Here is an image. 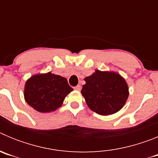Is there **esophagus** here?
<instances>
[{
    "label": "esophagus",
    "instance_id": "esophagus-1",
    "mask_svg": "<svg viewBox=\"0 0 158 158\" xmlns=\"http://www.w3.org/2000/svg\"><path fill=\"white\" fill-rule=\"evenodd\" d=\"M73 89H74L75 90H77V91H80V90H81V85H77V86H75V87L73 88Z\"/></svg>",
    "mask_w": 158,
    "mask_h": 158
}]
</instances>
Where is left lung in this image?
I'll use <instances>...</instances> for the list:
<instances>
[{
    "instance_id": "8db88e82",
    "label": "left lung",
    "mask_w": 158,
    "mask_h": 158,
    "mask_svg": "<svg viewBox=\"0 0 158 158\" xmlns=\"http://www.w3.org/2000/svg\"><path fill=\"white\" fill-rule=\"evenodd\" d=\"M85 81L86 84L82 87V96L89 108L99 115L117 112L127 100V85L118 73L96 70Z\"/></svg>"
}]
</instances>
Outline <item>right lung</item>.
I'll use <instances>...</instances> for the list:
<instances>
[{"label":"right lung","instance_id":"obj_1","mask_svg":"<svg viewBox=\"0 0 158 158\" xmlns=\"http://www.w3.org/2000/svg\"><path fill=\"white\" fill-rule=\"evenodd\" d=\"M73 91L65 77L51 73L32 76L26 82L25 100L40 112H50L61 107L65 96Z\"/></svg>","mask_w":158,"mask_h":158}]
</instances>
